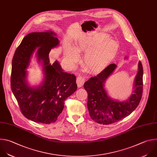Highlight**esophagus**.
Instances as JSON below:
<instances>
[{
  "instance_id": "esophagus-1",
  "label": "esophagus",
  "mask_w": 157,
  "mask_h": 157,
  "mask_svg": "<svg viewBox=\"0 0 157 157\" xmlns=\"http://www.w3.org/2000/svg\"><path fill=\"white\" fill-rule=\"evenodd\" d=\"M84 82H85V79L83 77L80 76H78L77 77V78H76V83H77V85H78V86L79 87H82Z\"/></svg>"
}]
</instances>
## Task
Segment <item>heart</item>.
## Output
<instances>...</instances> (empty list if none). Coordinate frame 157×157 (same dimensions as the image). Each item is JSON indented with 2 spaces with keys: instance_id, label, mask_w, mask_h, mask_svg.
<instances>
[{
  "instance_id": "obj_1",
  "label": "heart",
  "mask_w": 157,
  "mask_h": 157,
  "mask_svg": "<svg viewBox=\"0 0 157 157\" xmlns=\"http://www.w3.org/2000/svg\"><path fill=\"white\" fill-rule=\"evenodd\" d=\"M118 48V44L116 41L104 35L100 39L93 37L82 39L75 45V48H67L64 52L67 61L71 65H75L78 62V54L86 52L82 64L90 73H96L105 68L114 59Z\"/></svg>"
}]
</instances>
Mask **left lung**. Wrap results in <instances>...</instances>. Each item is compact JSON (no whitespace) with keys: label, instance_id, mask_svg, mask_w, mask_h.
I'll list each match as a JSON object with an SVG mask.
<instances>
[{"label":"left lung","instance_id":"left-lung-1","mask_svg":"<svg viewBox=\"0 0 157 157\" xmlns=\"http://www.w3.org/2000/svg\"><path fill=\"white\" fill-rule=\"evenodd\" d=\"M116 67L115 64H110L96 76L91 77L84 84L88 94L87 109L89 115L94 121L99 124H112L128 117L137 107L142 98L143 68L140 61L138 72L134 79V94L124 101H116L109 97L104 83Z\"/></svg>","mask_w":157,"mask_h":157}]
</instances>
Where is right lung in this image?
Listing matches in <instances>:
<instances>
[{
  "mask_svg": "<svg viewBox=\"0 0 157 157\" xmlns=\"http://www.w3.org/2000/svg\"><path fill=\"white\" fill-rule=\"evenodd\" d=\"M56 36L51 31L28 34L12 60L10 86L21 112L26 118L42 124L56 122L64 109L65 100L77 89L74 75L64 72L57 61L50 63L49 52L59 44ZM37 48L38 60L43 62L44 80L42 85L31 88L26 82L25 70Z\"/></svg>",
  "mask_w": 157,
  "mask_h": 157,
  "instance_id": "right-lung-1",
  "label": "right lung"
}]
</instances>
